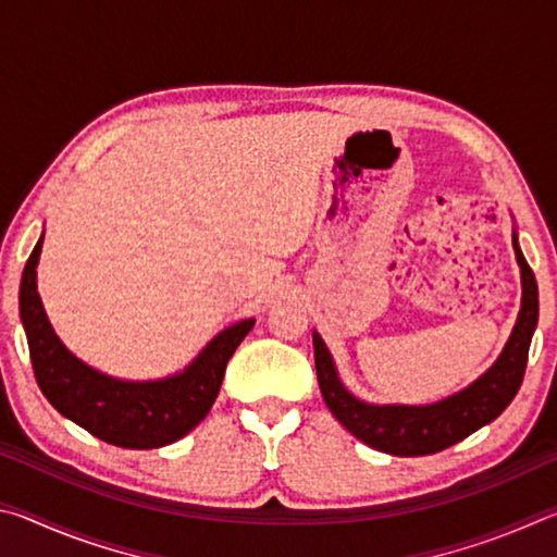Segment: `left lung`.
I'll list each match as a JSON object with an SVG mask.
<instances>
[{"mask_svg":"<svg viewBox=\"0 0 557 557\" xmlns=\"http://www.w3.org/2000/svg\"><path fill=\"white\" fill-rule=\"evenodd\" d=\"M516 260L521 265V312L504 346L502 356L482 379H476L465 391L432 405H371L354 398L338 381L336 366L326 344L317 332L314 363L326 408L334 418L366 445L395 457H422L457 445L471 432L488 425L516 398L523 383L528 348L539 324V285L533 270L528 268L513 233Z\"/></svg>","mask_w":557,"mask_h":557,"instance_id":"obj_1","label":"left lung"}]
</instances>
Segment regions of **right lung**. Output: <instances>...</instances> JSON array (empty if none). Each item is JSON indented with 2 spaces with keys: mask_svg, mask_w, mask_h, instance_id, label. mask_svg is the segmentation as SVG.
<instances>
[{
  "mask_svg": "<svg viewBox=\"0 0 557 557\" xmlns=\"http://www.w3.org/2000/svg\"><path fill=\"white\" fill-rule=\"evenodd\" d=\"M44 235L26 260L18 287V314L29 342L36 383L63 418L102 442L127 449H154L188 435L209 414L225 366L256 319L223 329L182 373L162 381H120L75 358L55 336L36 292Z\"/></svg>",
  "mask_w": 557,
  "mask_h": 557,
  "instance_id": "1",
  "label": "right lung"
}]
</instances>
